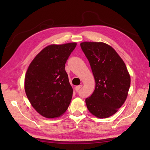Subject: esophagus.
<instances>
[{
    "instance_id": "esophagus-1",
    "label": "esophagus",
    "mask_w": 150,
    "mask_h": 150,
    "mask_svg": "<svg viewBox=\"0 0 150 150\" xmlns=\"http://www.w3.org/2000/svg\"><path fill=\"white\" fill-rule=\"evenodd\" d=\"M81 87H82V85L76 86V87H75V91H79Z\"/></svg>"
}]
</instances>
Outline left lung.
<instances>
[{"mask_svg": "<svg viewBox=\"0 0 150 150\" xmlns=\"http://www.w3.org/2000/svg\"><path fill=\"white\" fill-rule=\"evenodd\" d=\"M80 45L96 83L93 93L85 99L87 107L96 117L108 118L125 102L130 86V74L123 60L110 45L91 42Z\"/></svg>", "mask_w": 150, "mask_h": 150, "instance_id": "1", "label": "left lung"}]
</instances>
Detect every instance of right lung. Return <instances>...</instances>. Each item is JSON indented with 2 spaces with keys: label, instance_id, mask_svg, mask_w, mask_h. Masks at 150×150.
Here are the masks:
<instances>
[{
  "label": "right lung",
  "instance_id": "right-lung-1",
  "mask_svg": "<svg viewBox=\"0 0 150 150\" xmlns=\"http://www.w3.org/2000/svg\"><path fill=\"white\" fill-rule=\"evenodd\" d=\"M76 45L75 42L48 45L28 68L25 92L34 108L45 118L59 117L69 107L73 88L65 65Z\"/></svg>",
  "mask_w": 150,
  "mask_h": 150
}]
</instances>
